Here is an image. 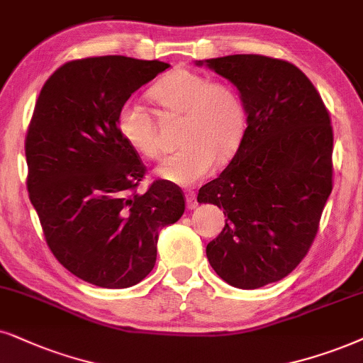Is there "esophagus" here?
Masks as SVG:
<instances>
[{
  "label": "esophagus",
  "mask_w": 363,
  "mask_h": 363,
  "mask_svg": "<svg viewBox=\"0 0 363 363\" xmlns=\"http://www.w3.org/2000/svg\"><path fill=\"white\" fill-rule=\"evenodd\" d=\"M186 206L187 209H196L197 208V199L194 192H186Z\"/></svg>",
  "instance_id": "1"
}]
</instances>
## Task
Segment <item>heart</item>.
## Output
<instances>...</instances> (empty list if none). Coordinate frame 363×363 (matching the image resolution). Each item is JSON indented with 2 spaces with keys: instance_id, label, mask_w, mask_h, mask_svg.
Returning <instances> with one entry per match:
<instances>
[{
  "instance_id": "b5f03b06",
  "label": "heart",
  "mask_w": 363,
  "mask_h": 363,
  "mask_svg": "<svg viewBox=\"0 0 363 363\" xmlns=\"http://www.w3.org/2000/svg\"><path fill=\"white\" fill-rule=\"evenodd\" d=\"M150 99L171 113L184 116L179 144L155 169V176L176 186H192L211 174L216 159L228 160L240 147L246 132V110L240 94L223 82L199 73L176 70L150 89ZM117 130L123 142L144 157L159 155L152 113L134 100L122 104Z\"/></svg>"
}]
</instances>
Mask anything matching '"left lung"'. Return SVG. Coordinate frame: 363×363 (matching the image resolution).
<instances>
[{
    "label": "left lung",
    "instance_id": "1",
    "mask_svg": "<svg viewBox=\"0 0 363 363\" xmlns=\"http://www.w3.org/2000/svg\"><path fill=\"white\" fill-rule=\"evenodd\" d=\"M196 65L231 82L246 110L235 157L197 194L228 218L206 255L224 281L255 290L288 277L315 240L332 192L330 116L308 77L284 60L228 55Z\"/></svg>",
    "mask_w": 363,
    "mask_h": 363
}]
</instances>
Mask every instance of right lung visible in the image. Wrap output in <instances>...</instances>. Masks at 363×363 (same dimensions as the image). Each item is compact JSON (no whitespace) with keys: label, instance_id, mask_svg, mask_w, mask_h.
I'll list each match as a JSON object with an SVG mask.
<instances>
[{"label":"right lung","instance_id":"right-lung-1","mask_svg":"<svg viewBox=\"0 0 363 363\" xmlns=\"http://www.w3.org/2000/svg\"><path fill=\"white\" fill-rule=\"evenodd\" d=\"M169 63L121 55L73 60L45 82L25 142L30 201L50 250L68 272L102 288H128L152 272L160 229L184 196L155 181L117 130L128 97Z\"/></svg>","mask_w":363,"mask_h":363}]
</instances>
